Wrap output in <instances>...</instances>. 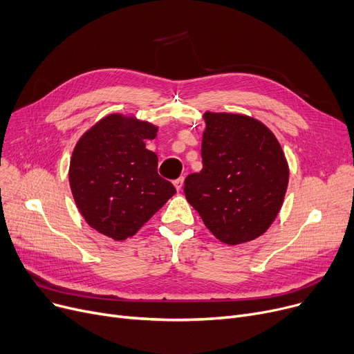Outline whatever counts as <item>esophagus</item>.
Wrapping results in <instances>:
<instances>
[{"label":"esophagus","instance_id":"obj_1","mask_svg":"<svg viewBox=\"0 0 354 354\" xmlns=\"http://www.w3.org/2000/svg\"><path fill=\"white\" fill-rule=\"evenodd\" d=\"M183 180H185V178H183V176H180V178H178V179H175V180H174V185H175V188H176L178 191H180V189H182V187H183Z\"/></svg>","mask_w":354,"mask_h":354}]
</instances>
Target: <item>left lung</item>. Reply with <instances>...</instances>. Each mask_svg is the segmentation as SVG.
Segmentation results:
<instances>
[{"mask_svg":"<svg viewBox=\"0 0 354 354\" xmlns=\"http://www.w3.org/2000/svg\"><path fill=\"white\" fill-rule=\"evenodd\" d=\"M202 171L185 179V196L222 243L263 235L283 205L288 165L271 130L252 118L203 115Z\"/></svg>","mask_w":354,"mask_h":354,"instance_id":"left-lung-1","label":"left lung"}]
</instances>
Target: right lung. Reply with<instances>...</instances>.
Returning a JSON list of instances; mask_svg holds the SVG:
<instances>
[{"label":"right lung","instance_id":"right-lung-1","mask_svg":"<svg viewBox=\"0 0 354 354\" xmlns=\"http://www.w3.org/2000/svg\"><path fill=\"white\" fill-rule=\"evenodd\" d=\"M158 127L110 115L80 138L70 160V187L80 214L100 234L133 236L176 194L159 176L158 156L145 142Z\"/></svg>","mask_w":354,"mask_h":354}]
</instances>
